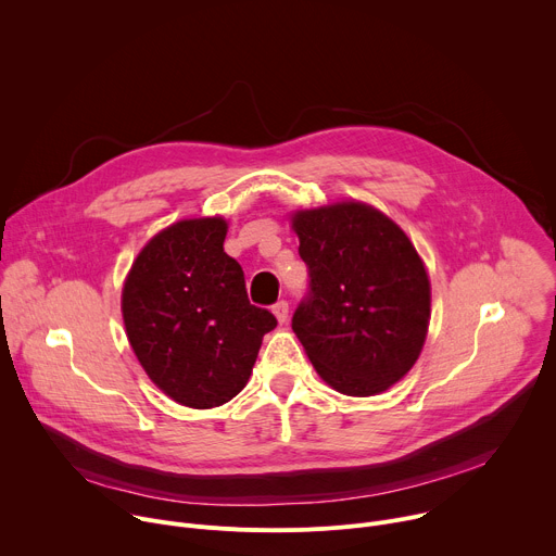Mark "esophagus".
<instances>
[{
    "instance_id": "34e87169",
    "label": "esophagus",
    "mask_w": 556,
    "mask_h": 556,
    "mask_svg": "<svg viewBox=\"0 0 556 556\" xmlns=\"http://www.w3.org/2000/svg\"><path fill=\"white\" fill-rule=\"evenodd\" d=\"M273 314H275V319H277L279 324H286V321H288V303H286V301H277V303L273 305Z\"/></svg>"
}]
</instances>
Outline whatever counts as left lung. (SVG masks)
Returning a JSON list of instances; mask_svg holds the SVG:
<instances>
[{
	"label": "left lung",
	"instance_id": "left-lung-1",
	"mask_svg": "<svg viewBox=\"0 0 556 556\" xmlns=\"http://www.w3.org/2000/svg\"><path fill=\"white\" fill-rule=\"evenodd\" d=\"M309 296L292 330L332 389L387 391L416 365L431 321V281L407 232L376 206L341 200L290 213Z\"/></svg>",
	"mask_w": 556,
	"mask_h": 556
}]
</instances>
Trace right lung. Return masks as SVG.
<instances>
[{"instance_id": "obj_1", "label": "right lung", "mask_w": 556, "mask_h": 556, "mask_svg": "<svg viewBox=\"0 0 556 556\" xmlns=\"http://www.w3.org/2000/svg\"><path fill=\"white\" fill-rule=\"evenodd\" d=\"M222 215L169 224L136 255L121 292L127 341L165 395L211 409L240 393L277 319L251 305L242 266L224 253Z\"/></svg>"}]
</instances>
